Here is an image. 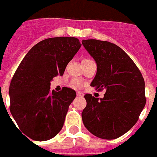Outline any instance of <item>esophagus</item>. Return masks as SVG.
I'll use <instances>...</instances> for the list:
<instances>
[{
    "mask_svg": "<svg viewBox=\"0 0 157 157\" xmlns=\"http://www.w3.org/2000/svg\"><path fill=\"white\" fill-rule=\"evenodd\" d=\"M77 96H83V93L81 91H77Z\"/></svg>",
    "mask_w": 157,
    "mask_h": 157,
    "instance_id": "obj_1",
    "label": "esophagus"
}]
</instances>
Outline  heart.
Returning a JSON list of instances; mask_svg holds the SVG:
<instances>
[{"mask_svg": "<svg viewBox=\"0 0 157 157\" xmlns=\"http://www.w3.org/2000/svg\"><path fill=\"white\" fill-rule=\"evenodd\" d=\"M71 83H72V86H75V87H81L82 86V83L80 82L79 80H74Z\"/></svg>", "mask_w": 157, "mask_h": 157, "instance_id": "heart-1", "label": "heart"}]
</instances>
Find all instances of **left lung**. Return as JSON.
Returning <instances> with one entry per match:
<instances>
[{"label": "left lung", "instance_id": "obj_1", "mask_svg": "<svg viewBox=\"0 0 157 157\" xmlns=\"http://www.w3.org/2000/svg\"><path fill=\"white\" fill-rule=\"evenodd\" d=\"M82 44L97 65L91 86L106 91L104 98L85 95L82 122L96 137L114 140L135 126L144 109V78L132 59L117 45L97 40H82Z\"/></svg>", "mask_w": 157, "mask_h": 157}]
</instances>
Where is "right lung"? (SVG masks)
Returning a JSON list of instances; mask_svg holds the SVG:
<instances>
[{
    "instance_id": "1",
    "label": "right lung",
    "mask_w": 157,
    "mask_h": 157,
    "mask_svg": "<svg viewBox=\"0 0 157 157\" xmlns=\"http://www.w3.org/2000/svg\"><path fill=\"white\" fill-rule=\"evenodd\" d=\"M75 37H54L39 42L27 53L10 85V109L19 129L35 141H46L60 132L76 92H56L50 82L63 75L81 47Z\"/></svg>"
}]
</instances>
